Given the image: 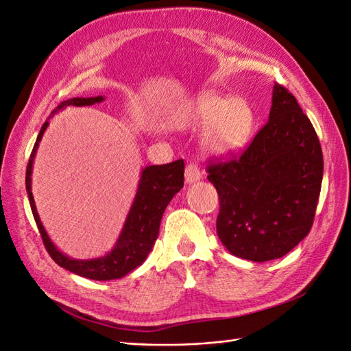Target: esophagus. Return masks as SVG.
Wrapping results in <instances>:
<instances>
[{
  "label": "esophagus",
  "instance_id": "34e87169",
  "mask_svg": "<svg viewBox=\"0 0 351 351\" xmlns=\"http://www.w3.org/2000/svg\"><path fill=\"white\" fill-rule=\"evenodd\" d=\"M200 178H202V173H200V169L197 166L189 165L185 167V182L186 184L197 182Z\"/></svg>",
  "mask_w": 351,
  "mask_h": 351
}]
</instances>
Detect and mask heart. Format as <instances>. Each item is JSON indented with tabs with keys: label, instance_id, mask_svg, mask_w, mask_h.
I'll use <instances>...</instances> for the list:
<instances>
[{
	"label": "heart",
	"instance_id": "obj_1",
	"mask_svg": "<svg viewBox=\"0 0 351 351\" xmlns=\"http://www.w3.org/2000/svg\"><path fill=\"white\" fill-rule=\"evenodd\" d=\"M179 127L205 128L202 146L209 156L232 157L250 141L254 112L242 99L203 93L186 103L176 117Z\"/></svg>",
	"mask_w": 351,
	"mask_h": 351
}]
</instances>
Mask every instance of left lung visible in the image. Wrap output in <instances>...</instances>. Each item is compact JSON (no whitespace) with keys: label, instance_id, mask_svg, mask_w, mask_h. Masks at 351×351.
Returning <instances> with one entry per match:
<instances>
[{"label":"left lung","instance_id":"obj_1","mask_svg":"<svg viewBox=\"0 0 351 351\" xmlns=\"http://www.w3.org/2000/svg\"><path fill=\"white\" fill-rule=\"evenodd\" d=\"M219 197L217 234L230 254L267 262L311 230L323 179V154L311 121L275 85L267 124L239 158L208 167Z\"/></svg>","mask_w":351,"mask_h":351}]
</instances>
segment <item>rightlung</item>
<instances>
[{"label":"right lung","mask_w":351,"mask_h":351,"mask_svg":"<svg viewBox=\"0 0 351 351\" xmlns=\"http://www.w3.org/2000/svg\"><path fill=\"white\" fill-rule=\"evenodd\" d=\"M103 100V95L75 97V99L62 101L49 118H52L56 112L65 109L67 106L82 108V106L101 103ZM49 118L37 136L36 145L32 148L28 161L25 176L31 210L32 215H34L38 232L42 234L45 247L51 257L55 260L56 265H60L61 267L67 269V271L73 274L84 276V278L95 281H110L122 278V276L134 271L137 266H141L145 262L154 247V243H156L162 214H165V210L170 200L173 199V195L184 186V161L176 160L173 162H169V165L146 166L145 169H142L134 200L132 203V208L128 210L125 223L122 226V230L113 248L109 252H106L104 256L97 258H71L56 248L55 243L49 238L42 219L38 217L34 195H32L31 191L32 165H34L38 143L42 141L49 125Z\"/></svg>","instance_id":"add662e5"}]
</instances>
